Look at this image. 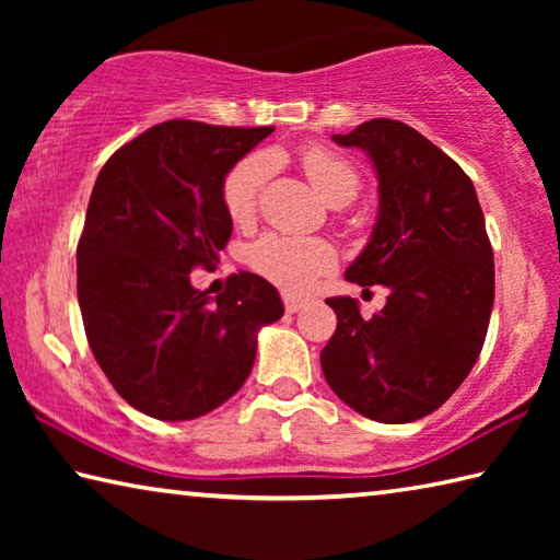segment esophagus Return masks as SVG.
<instances>
[{
  "label": "esophagus",
  "instance_id": "34e87169",
  "mask_svg": "<svg viewBox=\"0 0 560 560\" xmlns=\"http://www.w3.org/2000/svg\"><path fill=\"white\" fill-rule=\"evenodd\" d=\"M303 303H306V301H303L301 296H293V293H283V308H287L289 314H296Z\"/></svg>",
  "mask_w": 560,
  "mask_h": 560
}]
</instances>
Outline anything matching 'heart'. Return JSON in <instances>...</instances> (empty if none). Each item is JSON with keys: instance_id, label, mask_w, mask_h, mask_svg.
I'll list each match as a JSON object with an SVG mask.
<instances>
[{"instance_id": "1", "label": "heart", "mask_w": 560, "mask_h": 560, "mask_svg": "<svg viewBox=\"0 0 560 560\" xmlns=\"http://www.w3.org/2000/svg\"><path fill=\"white\" fill-rule=\"evenodd\" d=\"M299 160L311 185L318 189V195L328 205H346L355 195L358 173L343 158L326 148L311 145L303 150ZM269 170V155L252 153L226 173L222 183V202L232 222L246 224L257 212L259 192L267 183ZM334 259L336 254L330 244L291 234H264L249 249L252 267L264 279L293 293L314 287L320 273L334 267Z\"/></svg>"}]
</instances>
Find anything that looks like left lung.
<instances>
[{
  "label": "left lung",
  "instance_id": "8db88e82",
  "mask_svg": "<svg viewBox=\"0 0 560 560\" xmlns=\"http://www.w3.org/2000/svg\"><path fill=\"white\" fill-rule=\"evenodd\" d=\"M334 143L363 150L377 175L371 242L346 279L390 293L373 318L355 299H326L338 326L320 368L368 420L415 422L447 402L485 346L494 306L485 214L464 170L400 120L360 122Z\"/></svg>",
  "mask_w": 560,
  "mask_h": 560
}]
</instances>
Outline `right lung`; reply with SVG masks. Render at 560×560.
Here are the masks:
<instances>
[{
    "label": "right lung",
    "mask_w": 560,
    "mask_h": 560,
    "mask_svg": "<svg viewBox=\"0 0 560 560\" xmlns=\"http://www.w3.org/2000/svg\"><path fill=\"white\" fill-rule=\"evenodd\" d=\"M273 128L158 122L98 173L79 240V306L89 346L118 395L155 420H195L252 373L257 334L283 316L257 273L220 296L189 283L232 236L222 183Z\"/></svg>",
    "instance_id": "1"
}]
</instances>
